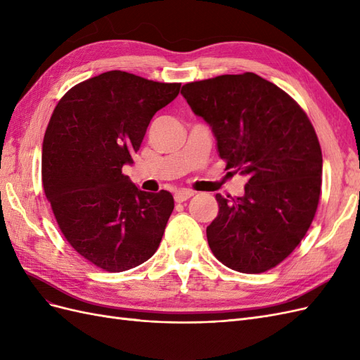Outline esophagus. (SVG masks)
I'll return each instance as SVG.
<instances>
[{"mask_svg": "<svg viewBox=\"0 0 360 360\" xmlns=\"http://www.w3.org/2000/svg\"><path fill=\"white\" fill-rule=\"evenodd\" d=\"M192 195H193L192 191H177L176 193H174V200H176L177 202H183V201H188Z\"/></svg>", "mask_w": 360, "mask_h": 360, "instance_id": "obj_1", "label": "esophagus"}]
</instances>
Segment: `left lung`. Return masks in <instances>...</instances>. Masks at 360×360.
Segmentation results:
<instances>
[{"mask_svg":"<svg viewBox=\"0 0 360 360\" xmlns=\"http://www.w3.org/2000/svg\"><path fill=\"white\" fill-rule=\"evenodd\" d=\"M181 94L212 127L226 168L248 177L243 197L216 193L212 252L242 274L278 266L307 234L320 200L323 156L308 115L250 72L189 82Z\"/></svg>","mask_w":360,"mask_h":360,"instance_id":"left-lung-1","label":"left lung"}]
</instances>
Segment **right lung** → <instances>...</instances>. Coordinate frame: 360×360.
I'll use <instances>...</instances> for the list:
<instances>
[{
  "mask_svg": "<svg viewBox=\"0 0 360 360\" xmlns=\"http://www.w3.org/2000/svg\"><path fill=\"white\" fill-rule=\"evenodd\" d=\"M180 84L111 70L61 97L41 148V181L72 248L106 271L143 264L174 209L168 191L144 192L122 172L134 163L150 120L176 99Z\"/></svg>",
  "mask_w": 360,
  "mask_h": 360,
  "instance_id": "right-lung-1",
  "label": "right lung"
}]
</instances>
